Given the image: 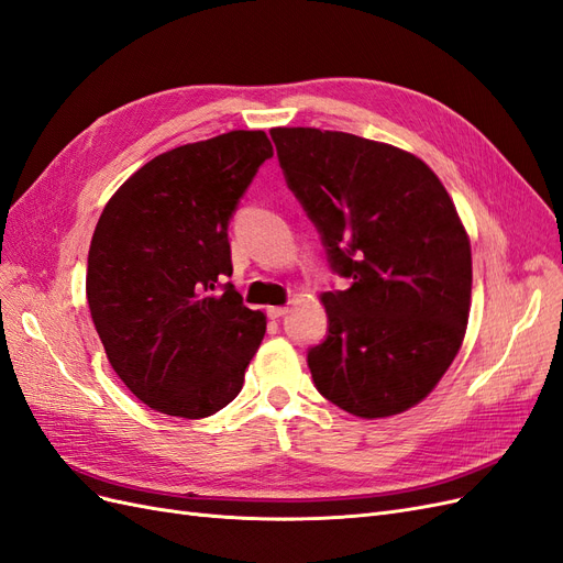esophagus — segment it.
Returning <instances> with one entry per match:
<instances>
[{"label":"esophagus","instance_id":"esophagus-1","mask_svg":"<svg viewBox=\"0 0 563 563\" xmlns=\"http://www.w3.org/2000/svg\"><path fill=\"white\" fill-rule=\"evenodd\" d=\"M286 314H288V308H282V305H272V308H267L269 319H282Z\"/></svg>","mask_w":563,"mask_h":563}]
</instances>
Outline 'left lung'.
I'll return each mask as SVG.
<instances>
[{
	"label": "left lung",
	"mask_w": 563,
	"mask_h": 563,
	"mask_svg": "<svg viewBox=\"0 0 563 563\" xmlns=\"http://www.w3.org/2000/svg\"><path fill=\"white\" fill-rule=\"evenodd\" d=\"M286 185L331 267L329 335L308 352L317 389L343 411L387 418L420 404L463 345L470 236L432 168L411 152L343 131L272 129Z\"/></svg>",
	"instance_id": "left-lung-1"
}]
</instances>
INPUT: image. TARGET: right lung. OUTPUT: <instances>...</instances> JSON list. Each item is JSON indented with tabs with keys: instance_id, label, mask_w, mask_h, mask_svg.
I'll return each instance as SVG.
<instances>
[{
	"instance_id": "1",
	"label": "right lung",
	"mask_w": 563,
	"mask_h": 563,
	"mask_svg": "<svg viewBox=\"0 0 563 563\" xmlns=\"http://www.w3.org/2000/svg\"><path fill=\"white\" fill-rule=\"evenodd\" d=\"M265 131L187 143L141 166L106 203L89 249L87 300L114 373L150 408L187 420L228 406L265 335L223 277L228 225Z\"/></svg>"
}]
</instances>
